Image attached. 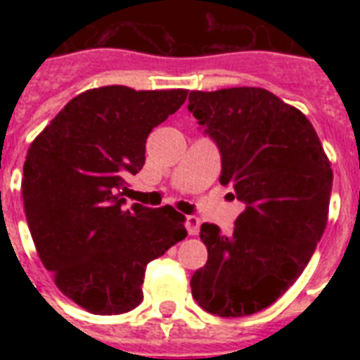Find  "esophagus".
<instances>
[{"mask_svg":"<svg viewBox=\"0 0 360 360\" xmlns=\"http://www.w3.org/2000/svg\"><path fill=\"white\" fill-rule=\"evenodd\" d=\"M185 226L188 236H198V231H200V219L194 217V214H188L185 219Z\"/></svg>","mask_w":360,"mask_h":360,"instance_id":"34e87169","label":"esophagus"}]
</instances>
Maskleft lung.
Returning a JSON list of instances; mask_svg holds the SVG:
<instances>
[{
	"label": "left lung",
	"mask_w": 360,
	"mask_h": 360,
	"mask_svg": "<svg viewBox=\"0 0 360 360\" xmlns=\"http://www.w3.org/2000/svg\"><path fill=\"white\" fill-rule=\"evenodd\" d=\"M188 110L220 149V183L246 203L230 233L202 224L207 263L192 297L220 318L271 307L310 262L329 214L333 169L312 123L263 87L191 91Z\"/></svg>",
	"instance_id": "left-lung-1"
}]
</instances>
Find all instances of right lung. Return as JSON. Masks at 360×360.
I'll use <instances>...</instances> for the list:
<instances>
[{"instance_id":"1","label":"right lung","mask_w":360,"mask_h":360,"mask_svg":"<svg viewBox=\"0 0 360 360\" xmlns=\"http://www.w3.org/2000/svg\"><path fill=\"white\" fill-rule=\"evenodd\" d=\"M186 89H87L31 141L22 198L31 237L59 291L98 316L143 299L147 263L186 237L172 205L123 209L124 177L146 164V140L175 114Z\"/></svg>"}]
</instances>
